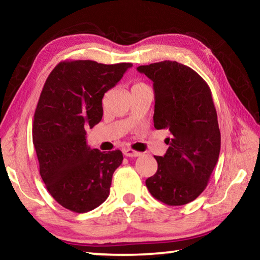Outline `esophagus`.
<instances>
[{
    "label": "esophagus",
    "instance_id": "1",
    "mask_svg": "<svg viewBox=\"0 0 260 260\" xmlns=\"http://www.w3.org/2000/svg\"><path fill=\"white\" fill-rule=\"evenodd\" d=\"M122 152H124V155L127 156V157H139V156H141V152L135 151V150H133V149H124Z\"/></svg>",
    "mask_w": 260,
    "mask_h": 260
}]
</instances>
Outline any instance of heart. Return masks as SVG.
Returning a JSON list of instances; mask_svg holds the SVG:
<instances>
[{
    "label": "heart",
    "instance_id": "heart-1",
    "mask_svg": "<svg viewBox=\"0 0 260 260\" xmlns=\"http://www.w3.org/2000/svg\"><path fill=\"white\" fill-rule=\"evenodd\" d=\"M139 85H140V83H139Z\"/></svg>",
    "mask_w": 260,
    "mask_h": 260
}]
</instances>
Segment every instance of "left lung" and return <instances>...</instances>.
<instances>
[{
	"mask_svg": "<svg viewBox=\"0 0 260 260\" xmlns=\"http://www.w3.org/2000/svg\"><path fill=\"white\" fill-rule=\"evenodd\" d=\"M153 82L157 129L167 128L169 149L155 157L157 172L146 180L148 190L167 205H184L208 186L220 152V131L210 87L192 69L164 60L141 65Z\"/></svg>",
	"mask_w": 260,
	"mask_h": 260,
	"instance_id": "left-lung-1",
	"label": "left lung"
}]
</instances>
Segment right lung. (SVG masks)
Here are the masks:
<instances>
[{"label": "right lung", "instance_id": "obj_1", "mask_svg": "<svg viewBox=\"0 0 260 260\" xmlns=\"http://www.w3.org/2000/svg\"><path fill=\"white\" fill-rule=\"evenodd\" d=\"M132 63L60 61L47 78L34 113L33 144L40 175L57 203L77 213L108 199L120 150L90 149L86 129L102 119V99Z\"/></svg>", "mask_w": 260, "mask_h": 260}]
</instances>
